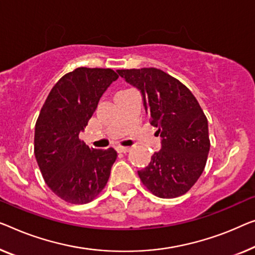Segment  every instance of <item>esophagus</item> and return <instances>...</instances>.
<instances>
[{
  "instance_id": "esophagus-1",
  "label": "esophagus",
  "mask_w": 255,
  "mask_h": 255,
  "mask_svg": "<svg viewBox=\"0 0 255 255\" xmlns=\"http://www.w3.org/2000/svg\"><path fill=\"white\" fill-rule=\"evenodd\" d=\"M129 150H130V147H129V146H119V147H118V151L123 152V153H126V152H128Z\"/></svg>"
}]
</instances>
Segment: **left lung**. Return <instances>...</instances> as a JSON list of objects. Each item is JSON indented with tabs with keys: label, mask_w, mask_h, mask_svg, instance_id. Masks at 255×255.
<instances>
[{
	"label": "left lung",
	"mask_w": 255,
	"mask_h": 255,
	"mask_svg": "<svg viewBox=\"0 0 255 255\" xmlns=\"http://www.w3.org/2000/svg\"><path fill=\"white\" fill-rule=\"evenodd\" d=\"M140 91L161 150L138 170L143 184L160 198L184 195L200 177L210 152L208 123L198 101L183 83L154 67L118 70Z\"/></svg>",
	"instance_id": "1"
}]
</instances>
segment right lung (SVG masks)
Here are the masks:
<instances>
[{
  "label": "right lung",
  "mask_w": 255,
  "mask_h": 255,
  "mask_svg": "<svg viewBox=\"0 0 255 255\" xmlns=\"http://www.w3.org/2000/svg\"><path fill=\"white\" fill-rule=\"evenodd\" d=\"M118 78L111 68H75L56 83L41 109L34 153L45 183L67 203H89L108 183L117 151L89 147L79 134Z\"/></svg>",
  "instance_id": "add662e5"
}]
</instances>
